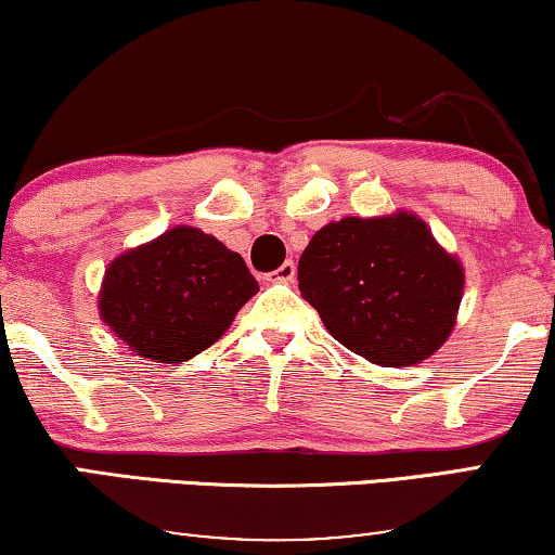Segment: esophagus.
<instances>
[{"instance_id":"esophagus-1","label":"esophagus","mask_w":555,"mask_h":555,"mask_svg":"<svg viewBox=\"0 0 555 555\" xmlns=\"http://www.w3.org/2000/svg\"><path fill=\"white\" fill-rule=\"evenodd\" d=\"M295 272H298V268H295L293 260H287L280 264V268L275 272H270V280H278V283H293L295 280Z\"/></svg>"}]
</instances>
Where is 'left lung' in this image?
<instances>
[{"label": "left lung", "mask_w": 555, "mask_h": 555, "mask_svg": "<svg viewBox=\"0 0 555 555\" xmlns=\"http://www.w3.org/2000/svg\"><path fill=\"white\" fill-rule=\"evenodd\" d=\"M462 285L457 257L409 211L325 224L298 262L300 295L331 336L378 366L429 359L457 323Z\"/></svg>", "instance_id": "1"}]
</instances>
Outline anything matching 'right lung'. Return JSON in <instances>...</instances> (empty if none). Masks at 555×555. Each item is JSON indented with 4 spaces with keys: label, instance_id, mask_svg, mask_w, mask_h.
Wrapping results in <instances>:
<instances>
[{
    "label": "right lung",
    "instance_id": "add662e5",
    "mask_svg": "<svg viewBox=\"0 0 555 555\" xmlns=\"http://www.w3.org/2000/svg\"><path fill=\"white\" fill-rule=\"evenodd\" d=\"M257 291L237 253L179 224L108 264L98 310L135 356L179 363L215 344Z\"/></svg>",
    "mask_w": 555,
    "mask_h": 555
}]
</instances>
